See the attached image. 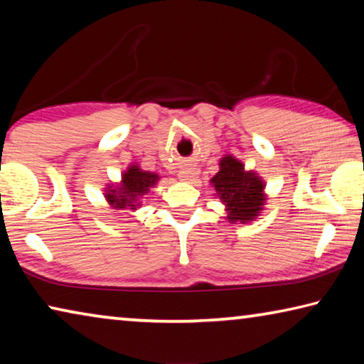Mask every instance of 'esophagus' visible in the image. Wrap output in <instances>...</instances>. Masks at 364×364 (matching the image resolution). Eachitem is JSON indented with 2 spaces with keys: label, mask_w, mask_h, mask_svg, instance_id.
I'll use <instances>...</instances> for the list:
<instances>
[{
  "label": "esophagus",
  "mask_w": 364,
  "mask_h": 364,
  "mask_svg": "<svg viewBox=\"0 0 364 364\" xmlns=\"http://www.w3.org/2000/svg\"><path fill=\"white\" fill-rule=\"evenodd\" d=\"M180 178L184 181H194L197 178V171L194 168H186L180 171Z\"/></svg>",
  "instance_id": "1"
}]
</instances>
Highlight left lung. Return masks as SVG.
Here are the masks:
<instances>
[{"instance_id": "obj_1", "label": "left lung", "mask_w": 364, "mask_h": 364, "mask_svg": "<svg viewBox=\"0 0 364 364\" xmlns=\"http://www.w3.org/2000/svg\"><path fill=\"white\" fill-rule=\"evenodd\" d=\"M212 183L228 207L230 221L245 223L255 218L263 205V183L252 171H244L239 160L226 156L220 160V171Z\"/></svg>"}]
</instances>
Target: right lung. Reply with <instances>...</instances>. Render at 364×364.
<instances>
[{"label":"right lung","instance_id":"obj_1","mask_svg":"<svg viewBox=\"0 0 364 364\" xmlns=\"http://www.w3.org/2000/svg\"><path fill=\"white\" fill-rule=\"evenodd\" d=\"M157 180L159 176L151 173V171L130 167L127 173L122 176V186L110 189V193L107 194L109 204L119 208V210H125V208L136 210V207L139 205V196H144V193H147Z\"/></svg>","mask_w":364,"mask_h":364}]
</instances>
